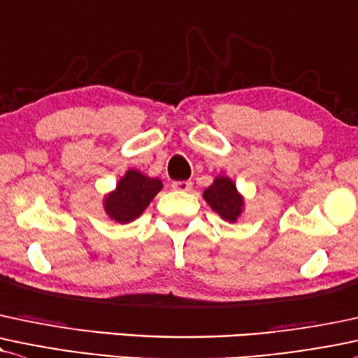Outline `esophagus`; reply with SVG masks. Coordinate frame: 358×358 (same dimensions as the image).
Masks as SVG:
<instances>
[{
    "label": "esophagus",
    "mask_w": 358,
    "mask_h": 358,
    "mask_svg": "<svg viewBox=\"0 0 358 358\" xmlns=\"http://www.w3.org/2000/svg\"><path fill=\"white\" fill-rule=\"evenodd\" d=\"M193 187L192 182H188V180H183V182H173L171 183V188L176 192H190Z\"/></svg>",
    "instance_id": "1"
}]
</instances>
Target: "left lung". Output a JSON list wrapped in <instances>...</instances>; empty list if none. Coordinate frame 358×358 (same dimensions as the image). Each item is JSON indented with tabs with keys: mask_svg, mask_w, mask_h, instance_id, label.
Returning a JSON list of instances; mask_svg holds the SVG:
<instances>
[{
	"mask_svg": "<svg viewBox=\"0 0 358 358\" xmlns=\"http://www.w3.org/2000/svg\"><path fill=\"white\" fill-rule=\"evenodd\" d=\"M203 196L206 203L212 206L223 220L235 222L238 215L242 213V196L236 193V187L231 183V180L225 178V176L215 180L212 187H208L203 192Z\"/></svg>",
	"mask_w": 358,
	"mask_h": 358,
	"instance_id": "1",
	"label": "left lung"
}]
</instances>
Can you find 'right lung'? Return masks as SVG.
<instances>
[{
  "label": "right lung",
  "mask_w": 358,
  "mask_h": 358,
  "mask_svg": "<svg viewBox=\"0 0 358 358\" xmlns=\"http://www.w3.org/2000/svg\"><path fill=\"white\" fill-rule=\"evenodd\" d=\"M162 188L158 178H148L136 170L127 171L116 185V190L105 200L106 213L118 223L135 220Z\"/></svg>",
  "instance_id": "add662e5"
}]
</instances>
